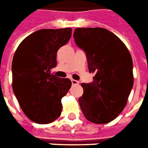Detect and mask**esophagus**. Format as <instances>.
I'll return each mask as SVG.
<instances>
[{"label": "esophagus", "mask_w": 148, "mask_h": 148, "mask_svg": "<svg viewBox=\"0 0 148 148\" xmlns=\"http://www.w3.org/2000/svg\"><path fill=\"white\" fill-rule=\"evenodd\" d=\"M71 82H72V85H78V84H79V82H77V81H76V80H74V79L71 80Z\"/></svg>", "instance_id": "34e87169"}]
</instances>
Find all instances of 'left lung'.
Segmentation results:
<instances>
[{
  "mask_svg": "<svg viewBox=\"0 0 148 148\" xmlns=\"http://www.w3.org/2000/svg\"><path fill=\"white\" fill-rule=\"evenodd\" d=\"M74 41L85 51L93 82L82 83L78 99L85 119L106 124L123 110L133 86L132 60L125 44L114 34L100 27L76 28Z\"/></svg>",
  "mask_w": 148,
  "mask_h": 148,
  "instance_id": "left-lung-1",
  "label": "left lung"
}]
</instances>
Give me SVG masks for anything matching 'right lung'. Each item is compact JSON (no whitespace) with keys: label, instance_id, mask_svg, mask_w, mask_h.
<instances>
[{"label":"right lung","instance_id":"right-lung-1","mask_svg":"<svg viewBox=\"0 0 148 148\" xmlns=\"http://www.w3.org/2000/svg\"><path fill=\"white\" fill-rule=\"evenodd\" d=\"M71 32V28L39 29L25 38L14 54L13 92L24 114L34 122L48 124L61 114V99L71 82L55 76L51 70L57 63L58 50L68 42Z\"/></svg>","mask_w":148,"mask_h":148}]
</instances>
